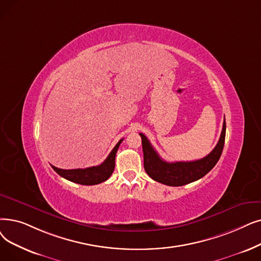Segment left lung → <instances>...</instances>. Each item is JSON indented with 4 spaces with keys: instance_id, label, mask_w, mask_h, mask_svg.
<instances>
[{
    "instance_id": "8db88e82",
    "label": "left lung",
    "mask_w": 261,
    "mask_h": 261,
    "mask_svg": "<svg viewBox=\"0 0 261 261\" xmlns=\"http://www.w3.org/2000/svg\"><path fill=\"white\" fill-rule=\"evenodd\" d=\"M225 134L226 122L224 119L220 140L208 155L196 161L169 163L162 160L148 139L143 133H140L142 138L145 171L150 178L166 186L181 187L193 182L208 174L218 163L224 148Z\"/></svg>"
}]
</instances>
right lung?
Segmentation results:
<instances>
[{"label":"right lung","instance_id":"1","mask_svg":"<svg viewBox=\"0 0 261 261\" xmlns=\"http://www.w3.org/2000/svg\"><path fill=\"white\" fill-rule=\"evenodd\" d=\"M122 139L116 144V146L110 152L108 158L97 166L87 168H75V169H62L52 165V168L63 178L72 181L74 184L83 186H94L103 182L108 180L114 172L115 168V155L118 150V147L121 144Z\"/></svg>","mask_w":261,"mask_h":261}]
</instances>
